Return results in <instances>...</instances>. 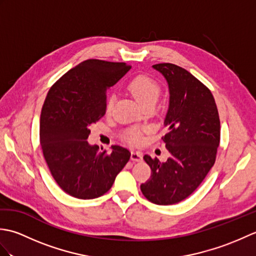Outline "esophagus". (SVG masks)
I'll return each mask as SVG.
<instances>
[{"instance_id": "esophagus-1", "label": "esophagus", "mask_w": 256, "mask_h": 256, "mask_svg": "<svg viewBox=\"0 0 256 256\" xmlns=\"http://www.w3.org/2000/svg\"><path fill=\"white\" fill-rule=\"evenodd\" d=\"M131 160L133 162H142L143 160V155H142V153H140V152H132Z\"/></svg>"}]
</instances>
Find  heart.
I'll return each instance as SVG.
<instances>
[{"mask_svg": "<svg viewBox=\"0 0 256 256\" xmlns=\"http://www.w3.org/2000/svg\"><path fill=\"white\" fill-rule=\"evenodd\" d=\"M128 89L130 91L134 99L136 100L140 106H144L148 103H155L158 99L160 94V88L157 84L156 81H154L150 77L146 76H138L134 79L130 81L128 86ZM114 104V96H110L106 100V112H110L112 110ZM125 138L128 140L130 143H138L142 140V135L138 130H131L126 134H125Z\"/></svg>", "mask_w": 256, "mask_h": 256, "instance_id": "obj_1", "label": "heart"}]
</instances>
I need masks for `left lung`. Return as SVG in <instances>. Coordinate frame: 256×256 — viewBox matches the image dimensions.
I'll return each instance as SVG.
<instances>
[{"mask_svg":"<svg viewBox=\"0 0 256 256\" xmlns=\"http://www.w3.org/2000/svg\"><path fill=\"white\" fill-rule=\"evenodd\" d=\"M153 68L164 76L170 90L162 140L170 156L164 162L144 156L152 174L140 190L150 202L168 206L189 197L214 166L220 118L210 90L186 69L172 64Z\"/></svg>","mask_w":256,"mask_h":256,"instance_id":"left-lung-1","label":"left lung"}]
</instances>
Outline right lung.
Wrapping results in <instances>:
<instances>
[{
  "instance_id": "right-lung-1",
  "label": "right lung",
  "mask_w": 256,
  "mask_h": 256,
  "mask_svg": "<svg viewBox=\"0 0 256 256\" xmlns=\"http://www.w3.org/2000/svg\"><path fill=\"white\" fill-rule=\"evenodd\" d=\"M130 69L125 62L88 59L48 91L40 114V146L58 186L74 198L104 194L131 156L122 146L113 145L108 153L86 142L90 125L106 114V90Z\"/></svg>"
}]
</instances>
